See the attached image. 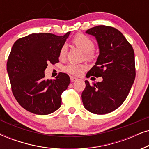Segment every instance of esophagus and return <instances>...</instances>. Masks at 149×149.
Returning a JSON list of instances; mask_svg holds the SVG:
<instances>
[{"label": "esophagus", "instance_id": "obj_1", "mask_svg": "<svg viewBox=\"0 0 149 149\" xmlns=\"http://www.w3.org/2000/svg\"><path fill=\"white\" fill-rule=\"evenodd\" d=\"M70 78H71V82H76V81L78 80V79L77 78H76V77H73V76H71Z\"/></svg>", "mask_w": 149, "mask_h": 149}]
</instances>
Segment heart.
Here are the masks:
<instances>
[{"label":"heart","mask_w":149,"mask_h":149,"mask_svg":"<svg viewBox=\"0 0 149 149\" xmlns=\"http://www.w3.org/2000/svg\"><path fill=\"white\" fill-rule=\"evenodd\" d=\"M73 42L77 47H78L82 52H84V57L87 60H91L93 58L92 51L95 47V43L90 38L86 36L79 33L76 35L73 39ZM67 53V47L66 45H63L61 47L59 52V57L63 59L66 57ZM86 69V65L84 64L69 63L65 67V70L67 73L74 76H78L84 70Z\"/></svg>","instance_id":"obj_1"}]
</instances>
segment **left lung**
<instances>
[{
	"label": "left lung",
	"mask_w": 149,
	"mask_h": 149,
	"mask_svg": "<svg viewBox=\"0 0 149 149\" xmlns=\"http://www.w3.org/2000/svg\"><path fill=\"white\" fill-rule=\"evenodd\" d=\"M95 37L99 56L86 76L102 77V81L90 84L82 93L83 105L94 114L113 111L125 102L135 78V54L131 45L116 28L99 25L86 30Z\"/></svg>",
	"instance_id": "1"
}]
</instances>
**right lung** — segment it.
<instances>
[{
    "label": "right lung",
    "mask_w": 149,
    "mask_h": 149,
    "mask_svg": "<svg viewBox=\"0 0 149 149\" xmlns=\"http://www.w3.org/2000/svg\"><path fill=\"white\" fill-rule=\"evenodd\" d=\"M70 34L31 33L14 42L7 63L12 93L24 109L37 115H48L61 106V94L70 78L60 73L56 80H45L47 63L59 62V52Z\"/></svg>",
    "instance_id": "right-lung-1"
}]
</instances>
